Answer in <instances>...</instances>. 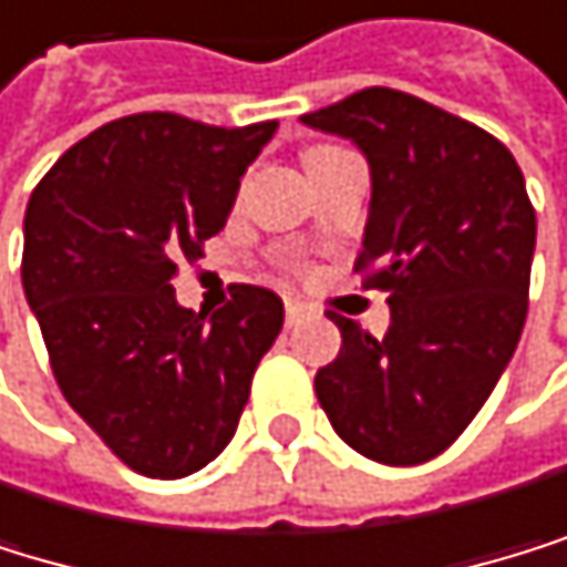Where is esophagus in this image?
Instances as JSON below:
<instances>
[{"mask_svg":"<svg viewBox=\"0 0 567 567\" xmlns=\"http://www.w3.org/2000/svg\"><path fill=\"white\" fill-rule=\"evenodd\" d=\"M302 317H306V306H302V302H296V299H289V302H286V323H289V327H296Z\"/></svg>","mask_w":567,"mask_h":567,"instance_id":"1","label":"esophagus"}]
</instances>
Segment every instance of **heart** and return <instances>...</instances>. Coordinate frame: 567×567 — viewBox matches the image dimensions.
I'll list each match as a JSON object with an SVG mask.
<instances>
[{
	"label": "heart",
	"mask_w": 567,
	"mask_h": 567,
	"mask_svg": "<svg viewBox=\"0 0 567 567\" xmlns=\"http://www.w3.org/2000/svg\"><path fill=\"white\" fill-rule=\"evenodd\" d=\"M320 151H323V147H320Z\"/></svg>",
	"instance_id": "b5f03b06"
}]
</instances>
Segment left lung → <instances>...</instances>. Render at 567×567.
Returning a JSON list of instances; mask_svg holds the SVG:
<instances>
[{"mask_svg":"<svg viewBox=\"0 0 567 567\" xmlns=\"http://www.w3.org/2000/svg\"><path fill=\"white\" fill-rule=\"evenodd\" d=\"M302 123L368 161L354 271L392 312L382 340L330 312L340 354L317 371V399L358 454L423 465L475 420L524 333L537 244L524 172L493 133L382 85Z\"/></svg>","mask_w":567,"mask_h":567,"instance_id":"obj_1","label":"left lung"}]
</instances>
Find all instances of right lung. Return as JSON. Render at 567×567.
Segmentation results:
<instances>
[{
    "mask_svg": "<svg viewBox=\"0 0 567 567\" xmlns=\"http://www.w3.org/2000/svg\"><path fill=\"white\" fill-rule=\"evenodd\" d=\"M275 130L123 116L68 147L27 203L23 292L54 379L147 478H185L230 444L286 320L258 286H234L213 317L178 306L172 289L178 261L203 258V240L223 230Z\"/></svg>",
    "mask_w": 567,
    "mask_h": 567,
    "instance_id": "1",
    "label": "right lung"
}]
</instances>
